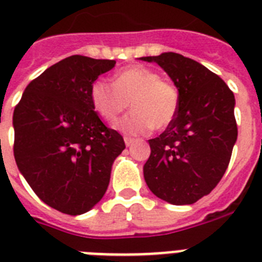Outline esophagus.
Instances as JSON below:
<instances>
[{
	"mask_svg": "<svg viewBox=\"0 0 262 262\" xmlns=\"http://www.w3.org/2000/svg\"><path fill=\"white\" fill-rule=\"evenodd\" d=\"M134 138H131V136H124V143H126V146L128 147V146H131V144H133L134 143Z\"/></svg>",
	"mask_w": 262,
	"mask_h": 262,
	"instance_id": "obj_1",
	"label": "esophagus"
}]
</instances>
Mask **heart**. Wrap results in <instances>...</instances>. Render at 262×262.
<instances>
[{
	"mask_svg": "<svg viewBox=\"0 0 262 262\" xmlns=\"http://www.w3.org/2000/svg\"><path fill=\"white\" fill-rule=\"evenodd\" d=\"M90 98L94 108L107 122L116 120L129 102L133 111L116 123V127L133 135L165 128L175 119L180 103L175 84L163 79L158 71L139 64L116 73L113 83L95 80Z\"/></svg>",
	"mask_w": 262,
	"mask_h": 262,
	"instance_id": "1",
	"label": "heart"
}]
</instances>
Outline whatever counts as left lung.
<instances>
[{
    "label": "left lung",
    "mask_w": 262,
    "mask_h": 262,
    "mask_svg": "<svg viewBox=\"0 0 262 262\" xmlns=\"http://www.w3.org/2000/svg\"><path fill=\"white\" fill-rule=\"evenodd\" d=\"M156 62L178 87V114L163 134L149 139L144 180L171 204H193L224 176L237 139L234 95L219 75L178 53L143 57Z\"/></svg>",
    "instance_id": "1"
}]
</instances>
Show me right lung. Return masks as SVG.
Masks as SVG:
<instances>
[{
	"instance_id": "obj_1",
	"label": "right lung",
	"mask_w": 262,
	"mask_h": 262,
	"mask_svg": "<svg viewBox=\"0 0 262 262\" xmlns=\"http://www.w3.org/2000/svg\"><path fill=\"white\" fill-rule=\"evenodd\" d=\"M114 66L64 58L31 80L14 108L15 163L35 195L62 213L82 214L103 198L111 165L126 148L90 98L91 84Z\"/></svg>"
}]
</instances>
